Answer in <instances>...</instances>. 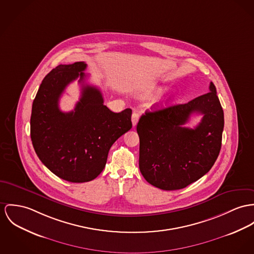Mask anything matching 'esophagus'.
Wrapping results in <instances>:
<instances>
[{
    "label": "esophagus",
    "instance_id": "1",
    "mask_svg": "<svg viewBox=\"0 0 254 254\" xmlns=\"http://www.w3.org/2000/svg\"><path fill=\"white\" fill-rule=\"evenodd\" d=\"M138 120H139V114L136 112H133L132 116H131V122H132V125L133 127H135L138 123Z\"/></svg>",
    "mask_w": 254,
    "mask_h": 254
}]
</instances>
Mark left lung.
Segmentation results:
<instances>
[{"label":"left lung","mask_w":254,"mask_h":254,"mask_svg":"<svg viewBox=\"0 0 254 254\" xmlns=\"http://www.w3.org/2000/svg\"><path fill=\"white\" fill-rule=\"evenodd\" d=\"M188 103L146 111L137 124L139 168L145 180L163 190H181L199 180L215 164L221 148L224 115L216 89ZM203 115L194 129L183 125Z\"/></svg>","instance_id":"obj_1"}]
</instances>
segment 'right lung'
I'll use <instances>...</instances> for the list:
<instances>
[{
    "label": "right lung",
    "instance_id": "add662e5",
    "mask_svg": "<svg viewBox=\"0 0 254 254\" xmlns=\"http://www.w3.org/2000/svg\"><path fill=\"white\" fill-rule=\"evenodd\" d=\"M86 67L84 62H76L53 68L42 80L32 107L31 139L37 155L52 173L71 183L96 179L111 146L132 127L131 109L112 112L98 88L84 84ZM77 78L81 98L74 111L62 113L59 98Z\"/></svg>",
    "mask_w": 254,
    "mask_h": 254
}]
</instances>
